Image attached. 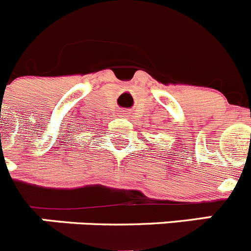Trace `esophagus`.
Here are the masks:
<instances>
[{
	"label": "esophagus",
	"instance_id": "obj_1",
	"mask_svg": "<svg viewBox=\"0 0 251 251\" xmlns=\"http://www.w3.org/2000/svg\"><path fill=\"white\" fill-rule=\"evenodd\" d=\"M122 117H128V113H123V115Z\"/></svg>",
	"mask_w": 251,
	"mask_h": 251
}]
</instances>
